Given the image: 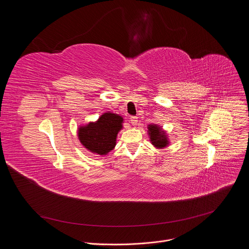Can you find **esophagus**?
Segmentation results:
<instances>
[{
    "label": "esophagus",
    "instance_id": "obj_1",
    "mask_svg": "<svg viewBox=\"0 0 249 249\" xmlns=\"http://www.w3.org/2000/svg\"><path fill=\"white\" fill-rule=\"evenodd\" d=\"M130 121H131L132 125H137L138 124V117L137 116H131Z\"/></svg>",
    "mask_w": 249,
    "mask_h": 249
}]
</instances>
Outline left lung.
<instances>
[{
	"label": "left lung",
	"instance_id": "left-lung-1",
	"mask_svg": "<svg viewBox=\"0 0 249 249\" xmlns=\"http://www.w3.org/2000/svg\"><path fill=\"white\" fill-rule=\"evenodd\" d=\"M149 131L153 145H155L157 148H163L167 145V139L160 131V127L156 125H149Z\"/></svg>",
	"mask_w": 249,
	"mask_h": 249
}]
</instances>
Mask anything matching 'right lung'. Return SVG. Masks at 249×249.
<instances>
[{
	"instance_id": "1",
	"label": "right lung",
	"mask_w": 249,
	"mask_h": 249,
	"mask_svg": "<svg viewBox=\"0 0 249 249\" xmlns=\"http://www.w3.org/2000/svg\"><path fill=\"white\" fill-rule=\"evenodd\" d=\"M123 118L117 114L104 113L95 123H89L79 130L81 143L90 152L105 155L116 144V136L122 128Z\"/></svg>"
}]
</instances>
